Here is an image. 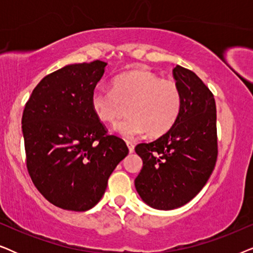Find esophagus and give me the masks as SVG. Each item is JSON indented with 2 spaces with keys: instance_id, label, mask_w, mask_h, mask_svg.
I'll use <instances>...</instances> for the list:
<instances>
[{
  "instance_id": "esophagus-1",
  "label": "esophagus",
  "mask_w": 253,
  "mask_h": 253,
  "mask_svg": "<svg viewBox=\"0 0 253 253\" xmlns=\"http://www.w3.org/2000/svg\"><path fill=\"white\" fill-rule=\"evenodd\" d=\"M126 145H127V148H129L130 153H132V152L134 151V145L131 143V141H126Z\"/></svg>"
}]
</instances>
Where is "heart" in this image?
I'll return each mask as SVG.
<instances>
[{"label": "heart", "instance_id": "b5f03b06", "mask_svg": "<svg viewBox=\"0 0 253 253\" xmlns=\"http://www.w3.org/2000/svg\"><path fill=\"white\" fill-rule=\"evenodd\" d=\"M182 92L177 83L162 79L147 69H132L114 78L112 91L94 89L91 107L98 120L112 124L123 115L129 116L115 126L120 136L131 139L147 131L159 137L174 126L181 114Z\"/></svg>", "mask_w": 253, "mask_h": 253}]
</instances>
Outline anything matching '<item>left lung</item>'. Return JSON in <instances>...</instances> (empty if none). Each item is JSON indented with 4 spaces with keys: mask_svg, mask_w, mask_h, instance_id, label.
I'll use <instances>...</instances> for the list:
<instances>
[{
    "mask_svg": "<svg viewBox=\"0 0 253 253\" xmlns=\"http://www.w3.org/2000/svg\"><path fill=\"white\" fill-rule=\"evenodd\" d=\"M183 96L177 121L152 143L134 151L143 168L134 179L137 192L157 210H174L198 195L212 174L217 159L216 106L213 93L189 69L172 70Z\"/></svg>",
    "mask_w": 253,
    "mask_h": 253,
    "instance_id": "left-lung-1",
    "label": "left lung"
}]
</instances>
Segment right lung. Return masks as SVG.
I'll return each instance as SVG.
<instances>
[{
	"label": "right lung",
	"instance_id": "obj_1",
	"mask_svg": "<svg viewBox=\"0 0 253 253\" xmlns=\"http://www.w3.org/2000/svg\"><path fill=\"white\" fill-rule=\"evenodd\" d=\"M107 63L70 64L36 86L26 102L22 130L33 184L53 205L83 212L102 198L108 178L129 148L108 134L91 107Z\"/></svg>",
	"mask_w": 253,
	"mask_h": 253
}]
</instances>
